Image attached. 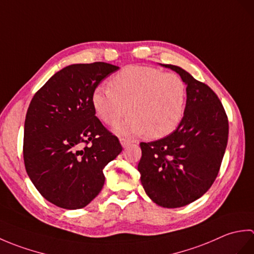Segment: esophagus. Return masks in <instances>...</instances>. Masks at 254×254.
<instances>
[{"label": "esophagus", "instance_id": "34e87169", "mask_svg": "<svg viewBox=\"0 0 254 254\" xmlns=\"http://www.w3.org/2000/svg\"><path fill=\"white\" fill-rule=\"evenodd\" d=\"M120 142H121L122 147H124V148L127 147L128 145L133 143V142L131 141V139H128V138H120Z\"/></svg>", "mask_w": 254, "mask_h": 254}]
</instances>
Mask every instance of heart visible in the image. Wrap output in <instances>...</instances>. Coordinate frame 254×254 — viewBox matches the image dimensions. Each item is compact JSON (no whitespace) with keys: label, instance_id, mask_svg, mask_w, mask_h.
Masks as SVG:
<instances>
[{"label":"heart","instance_id":"b5f03b06","mask_svg":"<svg viewBox=\"0 0 254 254\" xmlns=\"http://www.w3.org/2000/svg\"><path fill=\"white\" fill-rule=\"evenodd\" d=\"M187 85L179 75L150 66L131 65L111 79L110 87L99 86L93 94V106L100 120L112 126L119 135L147 134L161 138L179 127L187 106Z\"/></svg>","mask_w":254,"mask_h":254}]
</instances>
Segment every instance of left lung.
Wrapping results in <instances>:
<instances>
[{"instance_id":"1","label":"left lung","mask_w":254,"mask_h":254,"mask_svg":"<svg viewBox=\"0 0 254 254\" xmlns=\"http://www.w3.org/2000/svg\"><path fill=\"white\" fill-rule=\"evenodd\" d=\"M160 65L185 80L186 111L168 136L139 144L137 169L149 198L159 206L176 208L201 197L216 179L227 146L228 120L222 102L207 85L179 66Z\"/></svg>"}]
</instances>
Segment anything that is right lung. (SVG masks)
<instances>
[{
	"instance_id": "right-lung-1",
	"label": "right lung",
	"mask_w": 254,
	"mask_h": 254,
	"mask_svg": "<svg viewBox=\"0 0 254 254\" xmlns=\"http://www.w3.org/2000/svg\"><path fill=\"white\" fill-rule=\"evenodd\" d=\"M118 69L105 62L72 64L53 75L30 101L25 168L41 195L59 207L88 205L104 187L105 166L122 152L93 106L97 86Z\"/></svg>"
}]
</instances>
